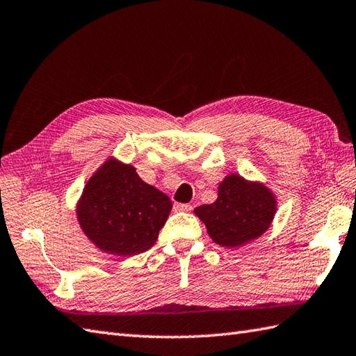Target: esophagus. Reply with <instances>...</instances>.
<instances>
[{
    "label": "esophagus",
    "mask_w": 356,
    "mask_h": 356,
    "mask_svg": "<svg viewBox=\"0 0 356 356\" xmlns=\"http://www.w3.org/2000/svg\"><path fill=\"white\" fill-rule=\"evenodd\" d=\"M175 209L179 211V212H189V211L193 209V206L188 204V203H176L175 204Z\"/></svg>",
    "instance_id": "esophagus-1"
}]
</instances>
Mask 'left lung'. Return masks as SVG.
<instances>
[{
	"label": "left lung",
	"mask_w": 356,
	"mask_h": 356,
	"mask_svg": "<svg viewBox=\"0 0 356 356\" xmlns=\"http://www.w3.org/2000/svg\"><path fill=\"white\" fill-rule=\"evenodd\" d=\"M276 211V195L266 184L232 172L220 181L217 200L198 206L194 213L213 243L235 249L266 234Z\"/></svg>",
	"instance_id": "1"
}]
</instances>
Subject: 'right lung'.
<instances>
[{
  "label": "right lung",
  "mask_w": 356,
  "mask_h": 356,
  "mask_svg": "<svg viewBox=\"0 0 356 356\" xmlns=\"http://www.w3.org/2000/svg\"><path fill=\"white\" fill-rule=\"evenodd\" d=\"M171 208L168 195L145 184L134 165L111 156L86 181L76 216L97 249L129 258L156 243Z\"/></svg>",
  "instance_id": "right-lung-1"
}]
</instances>
